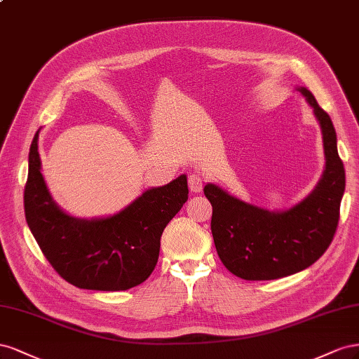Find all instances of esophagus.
Instances as JSON below:
<instances>
[{
	"label": "esophagus",
	"instance_id": "34e87169",
	"mask_svg": "<svg viewBox=\"0 0 359 359\" xmlns=\"http://www.w3.org/2000/svg\"><path fill=\"white\" fill-rule=\"evenodd\" d=\"M188 187H189L191 192H194V194L201 192V189H203L201 176H198V174H191V176L188 177Z\"/></svg>",
	"mask_w": 359,
	"mask_h": 359
}]
</instances>
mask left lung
<instances>
[{
    "mask_svg": "<svg viewBox=\"0 0 359 359\" xmlns=\"http://www.w3.org/2000/svg\"><path fill=\"white\" fill-rule=\"evenodd\" d=\"M320 123L326 167L316 189L284 212H269L204 187L212 204L210 229L221 262L242 280L264 281L304 271L330 247L340 219L346 187L343 161L337 151L335 129L310 90L298 88Z\"/></svg>",
    "mask_w": 359,
    "mask_h": 359,
    "instance_id": "left-lung-1",
    "label": "left lung"
}]
</instances>
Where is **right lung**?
<instances>
[{
  "label": "right lung",
  "instance_id": "obj_1",
  "mask_svg": "<svg viewBox=\"0 0 359 359\" xmlns=\"http://www.w3.org/2000/svg\"><path fill=\"white\" fill-rule=\"evenodd\" d=\"M29 147L25 218L36 242L61 278L87 290L118 292L144 283L159 257L167 224L188 200L187 176L146 191L114 217L76 219L50 198L37 151Z\"/></svg>",
  "mask_w": 359,
  "mask_h": 359
}]
</instances>
